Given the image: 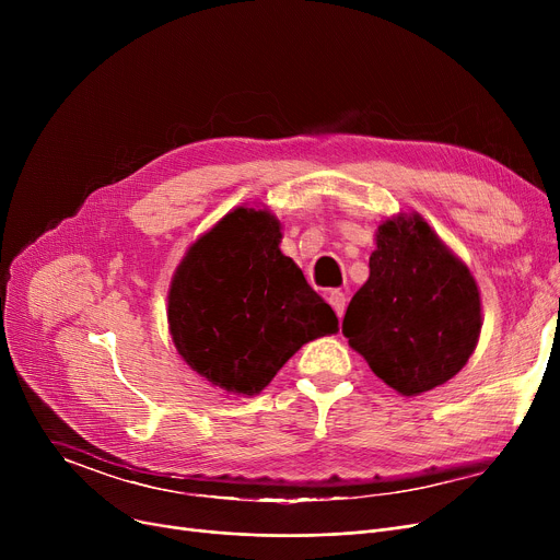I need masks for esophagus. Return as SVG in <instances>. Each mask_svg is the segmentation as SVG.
Segmentation results:
<instances>
[{
    "mask_svg": "<svg viewBox=\"0 0 560 560\" xmlns=\"http://www.w3.org/2000/svg\"><path fill=\"white\" fill-rule=\"evenodd\" d=\"M327 302L334 306V311H336V315L338 317H342L345 315V306H347V298L342 295L340 290H331L329 295H327Z\"/></svg>",
    "mask_w": 560,
    "mask_h": 560,
    "instance_id": "1",
    "label": "esophagus"
}]
</instances>
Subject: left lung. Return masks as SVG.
Masks as SVG:
<instances>
[{
	"mask_svg": "<svg viewBox=\"0 0 560 560\" xmlns=\"http://www.w3.org/2000/svg\"><path fill=\"white\" fill-rule=\"evenodd\" d=\"M342 334L399 395L433 390L479 342L477 281L420 215H397L376 231L370 277L347 306Z\"/></svg>",
	"mask_w": 560,
	"mask_h": 560,
	"instance_id": "left-lung-1",
	"label": "left lung"
}]
</instances>
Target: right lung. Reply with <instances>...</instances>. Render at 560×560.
<instances>
[{
  "label": "right lung",
  "mask_w": 560,
  "mask_h": 560,
  "mask_svg": "<svg viewBox=\"0 0 560 560\" xmlns=\"http://www.w3.org/2000/svg\"><path fill=\"white\" fill-rule=\"evenodd\" d=\"M279 243L270 211L238 206L188 249L170 285L176 351L233 395H258L302 345L338 331L336 313Z\"/></svg>",
  "instance_id": "add662e5"
}]
</instances>
